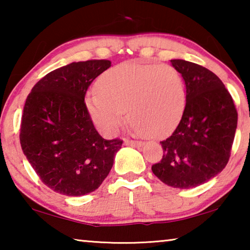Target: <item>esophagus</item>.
<instances>
[{
    "mask_svg": "<svg viewBox=\"0 0 250 250\" xmlns=\"http://www.w3.org/2000/svg\"><path fill=\"white\" fill-rule=\"evenodd\" d=\"M125 146H143L142 141H134V140H125Z\"/></svg>",
    "mask_w": 250,
    "mask_h": 250,
    "instance_id": "34e87169",
    "label": "esophagus"
}]
</instances>
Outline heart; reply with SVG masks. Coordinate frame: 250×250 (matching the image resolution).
Returning <instances> with one entry per match:
<instances>
[{
  "label": "heart",
  "mask_w": 250,
  "mask_h": 250,
  "mask_svg": "<svg viewBox=\"0 0 250 250\" xmlns=\"http://www.w3.org/2000/svg\"><path fill=\"white\" fill-rule=\"evenodd\" d=\"M87 108L96 125L111 135L124 120L125 109L138 132L162 135L174 128L186 104L184 80L170 65L128 62L109 69L88 95Z\"/></svg>",
  "instance_id": "heart-1"
}]
</instances>
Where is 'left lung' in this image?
<instances>
[{
    "instance_id": "8db88e82",
    "label": "left lung",
    "mask_w": 250,
    "mask_h": 250,
    "mask_svg": "<svg viewBox=\"0 0 250 250\" xmlns=\"http://www.w3.org/2000/svg\"><path fill=\"white\" fill-rule=\"evenodd\" d=\"M186 88V104L179 125L161 141L163 156L152 172L164 184L192 188L224 170L237 128V110L216 75L183 59H172Z\"/></svg>"
}]
</instances>
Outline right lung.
Returning <instances> with one entry per match:
<instances>
[{"mask_svg":"<svg viewBox=\"0 0 250 250\" xmlns=\"http://www.w3.org/2000/svg\"><path fill=\"white\" fill-rule=\"evenodd\" d=\"M105 59L71 62L50 71L33 87L24 105L20 141L42 182L67 196L94 192L108 176L122 140H105L84 104Z\"/></svg>","mask_w":250,"mask_h":250,"instance_id":"obj_1","label":"right lung"}]
</instances>
